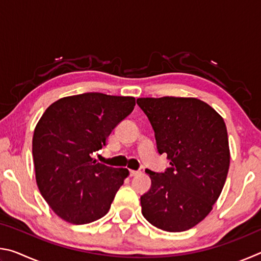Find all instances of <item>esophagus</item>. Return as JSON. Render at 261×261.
<instances>
[{"label": "esophagus", "instance_id": "esophagus-1", "mask_svg": "<svg viewBox=\"0 0 261 261\" xmlns=\"http://www.w3.org/2000/svg\"><path fill=\"white\" fill-rule=\"evenodd\" d=\"M139 174H140L139 170H130V175L131 176H137V175H139Z\"/></svg>", "mask_w": 261, "mask_h": 261}]
</instances>
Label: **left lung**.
I'll use <instances>...</instances> for the list:
<instances>
[{"label":"left lung","instance_id":"8db88e82","mask_svg":"<svg viewBox=\"0 0 261 261\" xmlns=\"http://www.w3.org/2000/svg\"><path fill=\"white\" fill-rule=\"evenodd\" d=\"M155 134L160 154L170 168L145 171L151 189L140 197L141 213L154 227L185 231L204 220L226 183L230 151L226 123L204 101L196 98H139Z\"/></svg>","mask_w":261,"mask_h":261}]
</instances>
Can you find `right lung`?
<instances>
[{"mask_svg": "<svg viewBox=\"0 0 261 261\" xmlns=\"http://www.w3.org/2000/svg\"><path fill=\"white\" fill-rule=\"evenodd\" d=\"M136 106L134 96L84 93L55 101L34 129L35 180L54 213L72 224H86L108 213L126 168L92 159Z\"/></svg>", "mask_w": 261, "mask_h": 261, "instance_id": "obj_1", "label": "right lung"}]
</instances>
